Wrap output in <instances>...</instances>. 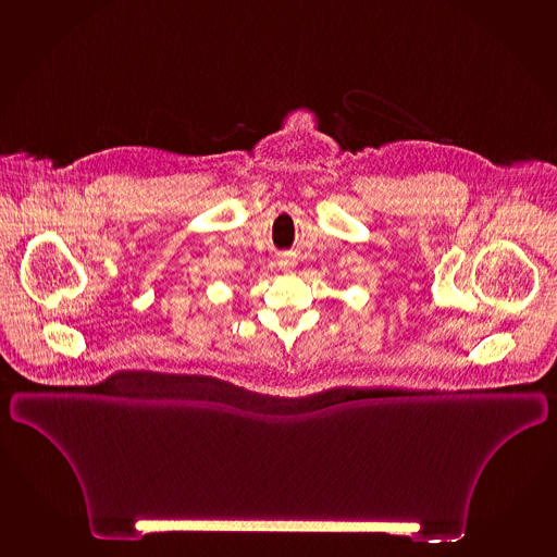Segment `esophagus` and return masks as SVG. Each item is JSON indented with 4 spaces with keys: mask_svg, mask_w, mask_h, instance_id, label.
Returning <instances> with one entry per match:
<instances>
[{
    "mask_svg": "<svg viewBox=\"0 0 557 557\" xmlns=\"http://www.w3.org/2000/svg\"><path fill=\"white\" fill-rule=\"evenodd\" d=\"M280 264H282L283 268H289V265H292V262H287V260H282V262H280Z\"/></svg>",
    "mask_w": 557,
    "mask_h": 557,
    "instance_id": "1",
    "label": "esophagus"
}]
</instances>
